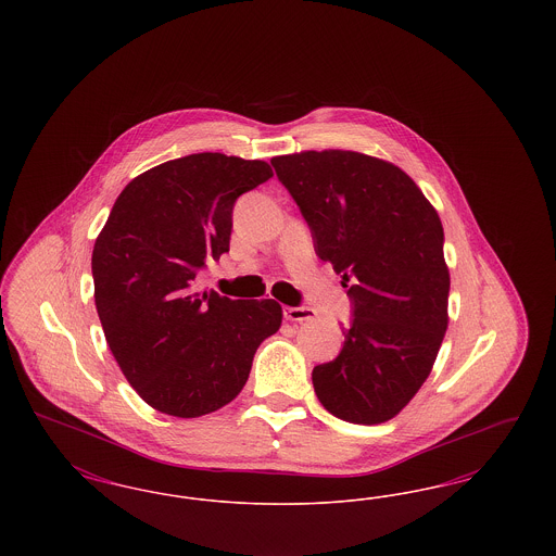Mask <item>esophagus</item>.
Here are the masks:
<instances>
[{
  "mask_svg": "<svg viewBox=\"0 0 556 556\" xmlns=\"http://www.w3.org/2000/svg\"><path fill=\"white\" fill-rule=\"evenodd\" d=\"M283 317L286 320H293V323H302V320H311L317 317V313L308 306H286L283 308Z\"/></svg>",
  "mask_w": 556,
  "mask_h": 556,
  "instance_id": "34e87169",
  "label": "esophagus"
}]
</instances>
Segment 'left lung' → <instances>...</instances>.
Masks as SVG:
<instances>
[{
    "instance_id": "obj_1",
    "label": "left lung",
    "mask_w": 556,
    "mask_h": 556,
    "mask_svg": "<svg viewBox=\"0 0 556 556\" xmlns=\"http://www.w3.org/2000/svg\"><path fill=\"white\" fill-rule=\"evenodd\" d=\"M270 164L352 302L342 352L313 369L317 397L348 424H386L424 386L448 327L442 220L386 160L308 150Z\"/></svg>"
}]
</instances>
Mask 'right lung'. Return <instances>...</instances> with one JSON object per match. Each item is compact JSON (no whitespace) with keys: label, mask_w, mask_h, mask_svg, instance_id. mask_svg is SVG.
Returning <instances> with one entry per match:
<instances>
[{"label":"right lung","mask_w":556,"mask_h":556,"mask_svg":"<svg viewBox=\"0 0 556 556\" xmlns=\"http://www.w3.org/2000/svg\"><path fill=\"white\" fill-rule=\"evenodd\" d=\"M270 177L265 160H168L121 191L96 239L93 298L108 345L132 390L164 415L195 419L229 404L281 327L275 300L195 288L198 270L229 252L236 200Z\"/></svg>","instance_id":"obj_1"}]
</instances>
